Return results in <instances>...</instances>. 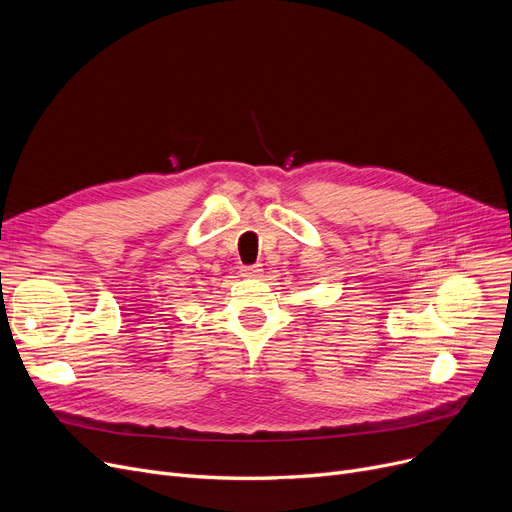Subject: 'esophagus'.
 Listing matches in <instances>:
<instances>
[{"label": "esophagus", "mask_w": 512, "mask_h": 512, "mask_svg": "<svg viewBox=\"0 0 512 512\" xmlns=\"http://www.w3.org/2000/svg\"><path fill=\"white\" fill-rule=\"evenodd\" d=\"M240 272H242V276H247V278H255V276H259L261 274V265H245V267H240Z\"/></svg>", "instance_id": "34e87169"}]
</instances>
